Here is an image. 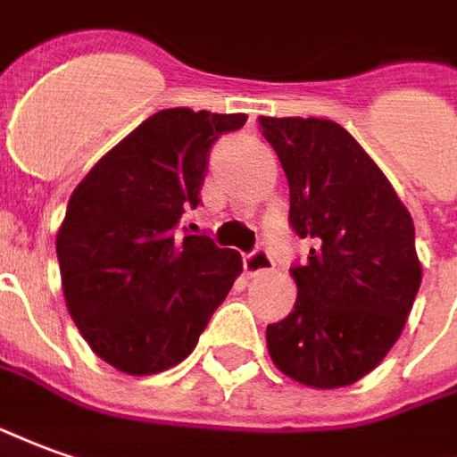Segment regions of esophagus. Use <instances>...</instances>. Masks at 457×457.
<instances>
[{"label": "esophagus", "mask_w": 457, "mask_h": 457, "mask_svg": "<svg viewBox=\"0 0 457 457\" xmlns=\"http://www.w3.org/2000/svg\"><path fill=\"white\" fill-rule=\"evenodd\" d=\"M242 264H245V272L247 274H260V272H270L274 267L272 257L267 250H252L242 257Z\"/></svg>", "instance_id": "obj_1"}]
</instances>
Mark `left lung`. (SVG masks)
I'll return each mask as SVG.
<instances>
[{
  "instance_id": "8db88e82",
  "label": "left lung",
  "mask_w": 457,
  "mask_h": 457,
  "mask_svg": "<svg viewBox=\"0 0 457 457\" xmlns=\"http://www.w3.org/2000/svg\"><path fill=\"white\" fill-rule=\"evenodd\" d=\"M289 183V225L312 242L289 272L296 302L267 327L274 366L312 388L373 371L406 327L420 287L416 229L394 185L327 118L260 116Z\"/></svg>"
}]
</instances>
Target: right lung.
<instances>
[{"instance_id":"obj_1","label":"right lung","mask_w":457,"mask_h":457,"mask_svg":"<svg viewBox=\"0 0 457 457\" xmlns=\"http://www.w3.org/2000/svg\"><path fill=\"white\" fill-rule=\"evenodd\" d=\"M245 120L158 111L71 193L56 235L63 299L94 353L118 371L148 376L183 361L242 272L239 252L175 228L200 203L212 143Z\"/></svg>"}]
</instances>
